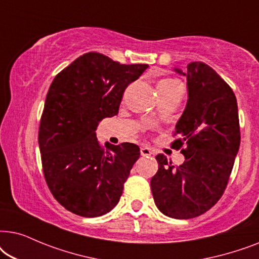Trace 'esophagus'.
Masks as SVG:
<instances>
[{
  "instance_id": "1",
  "label": "esophagus",
  "mask_w": 259,
  "mask_h": 259,
  "mask_svg": "<svg viewBox=\"0 0 259 259\" xmlns=\"http://www.w3.org/2000/svg\"><path fill=\"white\" fill-rule=\"evenodd\" d=\"M141 155H142V156H151V155H153V150L150 149L149 147H146V146H143V147H141Z\"/></svg>"
}]
</instances>
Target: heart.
<instances>
[{"mask_svg": "<svg viewBox=\"0 0 259 259\" xmlns=\"http://www.w3.org/2000/svg\"><path fill=\"white\" fill-rule=\"evenodd\" d=\"M177 80H174V79H163V80H161L160 82L157 84V88H165V86H170L173 84H177Z\"/></svg>", "mask_w": 259, "mask_h": 259, "instance_id": "1", "label": "heart"}]
</instances>
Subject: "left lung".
I'll list each match as a JSON object with an SVG mask.
<instances>
[{
  "instance_id": "left-lung-1",
  "label": "left lung",
  "mask_w": 259,
  "mask_h": 259,
  "mask_svg": "<svg viewBox=\"0 0 259 259\" xmlns=\"http://www.w3.org/2000/svg\"><path fill=\"white\" fill-rule=\"evenodd\" d=\"M188 99L175 125V148L186 144L179 167L163 154L150 186L155 205L164 215L191 219L217 204L225 191L240 144L237 99L232 89L208 65L194 61L187 71Z\"/></svg>"
}]
</instances>
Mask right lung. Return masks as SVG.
Returning a JSON list of instances; mask_svg holds the SVG:
<instances>
[{"instance_id":"add662e5","label":"right lung","mask_w":259,"mask_h":259,"mask_svg":"<svg viewBox=\"0 0 259 259\" xmlns=\"http://www.w3.org/2000/svg\"><path fill=\"white\" fill-rule=\"evenodd\" d=\"M147 68L89 52L52 81L39 127L41 161L52 194L74 214L94 218L118 204L140 148L106 142L104 149L96 130L103 118L118 113L127 85Z\"/></svg>"}]
</instances>
